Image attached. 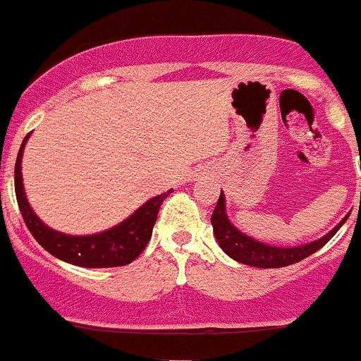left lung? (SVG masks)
<instances>
[{"instance_id": "obj_1", "label": "left lung", "mask_w": 361, "mask_h": 361, "mask_svg": "<svg viewBox=\"0 0 361 361\" xmlns=\"http://www.w3.org/2000/svg\"><path fill=\"white\" fill-rule=\"evenodd\" d=\"M224 202V195L220 193L212 215L213 233H215L216 242L224 250V253L229 255L233 260L245 264V266L262 267V269H275V267L291 266V264H296L300 260L307 258L309 255L317 253L320 247H324L336 235L338 229L342 228V224L347 220V216H349L347 215L333 231L327 233L320 240L311 242V244L305 245H298V247H275V245L262 244V242L255 240V238L247 237V235L238 231L228 220Z\"/></svg>"}]
</instances>
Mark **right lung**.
<instances>
[{
	"mask_svg": "<svg viewBox=\"0 0 361 361\" xmlns=\"http://www.w3.org/2000/svg\"><path fill=\"white\" fill-rule=\"evenodd\" d=\"M28 135L25 137L23 145L19 148L18 159H16L14 186L19 212H21L25 224H27L28 231L32 233V237L37 240V244H41V247H44L59 260H65L73 266L119 267L133 262L145 251L146 244L152 238V229L155 220H157L159 208H161L162 200L170 195L171 190L168 193L153 197L124 222H121L116 228L108 229V231L97 233V235H86V237H72V235L54 231L37 219L36 213L32 212V208L28 206L27 197H25L23 178H21V157H23V148Z\"/></svg>",
	"mask_w": 361,
	"mask_h": 361,
	"instance_id": "1",
	"label": "right lung"
}]
</instances>
